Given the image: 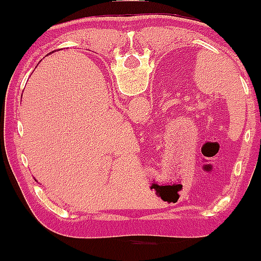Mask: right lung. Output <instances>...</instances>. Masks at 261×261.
<instances>
[{"instance_id": "obj_1", "label": "right lung", "mask_w": 261, "mask_h": 261, "mask_svg": "<svg viewBox=\"0 0 261 261\" xmlns=\"http://www.w3.org/2000/svg\"><path fill=\"white\" fill-rule=\"evenodd\" d=\"M53 53H54V51H51V53H50V54H53Z\"/></svg>"}]
</instances>
